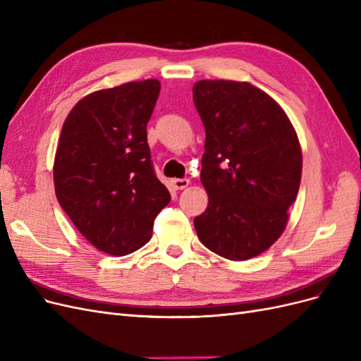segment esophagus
<instances>
[{"mask_svg": "<svg viewBox=\"0 0 361 361\" xmlns=\"http://www.w3.org/2000/svg\"><path fill=\"white\" fill-rule=\"evenodd\" d=\"M188 185H190L188 179H173L171 180V187L174 190H183V188H187Z\"/></svg>", "mask_w": 361, "mask_h": 361, "instance_id": "34e87169", "label": "esophagus"}]
</instances>
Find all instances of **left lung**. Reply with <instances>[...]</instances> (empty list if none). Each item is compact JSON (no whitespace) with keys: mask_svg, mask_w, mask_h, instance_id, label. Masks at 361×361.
I'll return each instance as SVG.
<instances>
[{"mask_svg":"<svg viewBox=\"0 0 361 361\" xmlns=\"http://www.w3.org/2000/svg\"><path fill=\"white\" fill-rule=\"evenodd\" d=\"M192 99L204 125L200 180L206 211L194 218L204 247L247 260L274 244L297 199L302 157L281 106L250 82L202 80Z\"/></svg>","mask_w":361,"mask_h":361,"instance_id":"left-lung-1","label":"left lung"}]
</instances>
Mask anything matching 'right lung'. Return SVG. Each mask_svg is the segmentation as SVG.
<instances>
[{
    "label": "right lung",
    "instance_id": "add662e5",
    "mask_svg": "<svg viewBox=\"0 0 361 361\" xmlns=\"http://www.w3.org/2000/svg\"><path fill=\"white\" fill-rule=\"evenodd\" d=\"M158 80L128 82L85 96L63 125L54 185L63 211L97 250L125 256L152 236L170 192L147 145Z\"/></svg>",
    "mask_w": 361,
    "mask_h": 361
}]
</instances>
